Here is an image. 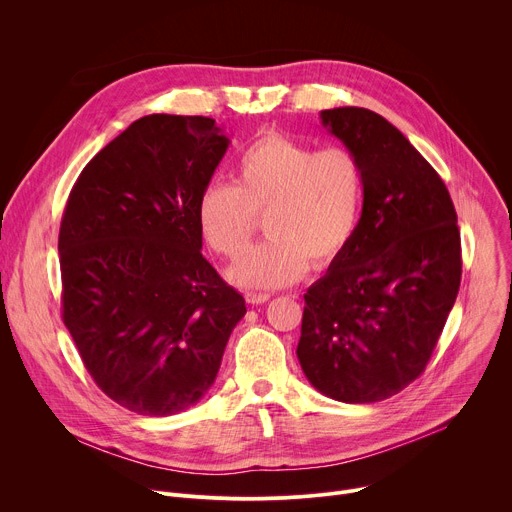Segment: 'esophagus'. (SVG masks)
Instances as JSON below:
<instances>
[{
    "instance_id": "obj_1",
    "label": "esophagus",
    "mask_w": 512,
    "mask_h": 512,
    "mask_svg": "<svg viewBox=\"0 0 512 512\" xmlns=\"http://www.w3.org/2000/svg\"><path fill=\"white\" fill-rule=\"evenodd\" d=\"M269 294H255V291H247L245 294V300L251 304V306H259V304H265L269 302Z\"/></svg>"
}]
</instances>
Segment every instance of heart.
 <instances>
[{"label":"heart","instance_id":"heart-1","mask_svg":"<svg viewBox=\"0 0 512 512\" xmlns=\"http://www.w3.org/2000/svg\"><path fill=\"white\" fill-rule=\"evenodd\" d=\"M362 168L346 148L316 150L279 133L251 143L235 184L210 182L196 206L204 241L235 259L251 243L257 216L267 241L243 255L229 277L243 287H283L310 267L332 263L352 241L362 210Z\"/></svg>","mask_w":512,"mask_h":512}]
</instances>
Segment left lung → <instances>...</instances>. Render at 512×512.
<instances>
[{"instance_id":"obj_1","label":"left lung","mask_w":512,"mask_h":512,"mask_svg":"<svg viewBox=\"0 0 512 512\" xmlns=\"http://www.w3.org/2000/svg\"><path fill=\"white\" fill-rule=\"evenodd\" d=\"M362 168L356 233L306 291L298 358L306 379L342 403H375L413 383L454 308L462 249L442 178L385 117L320 113Z\"/></svg>"}]
</instances>
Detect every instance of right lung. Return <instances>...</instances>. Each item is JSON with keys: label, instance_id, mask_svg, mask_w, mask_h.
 <instances>
[{"label": "right lung", "instance_id": "add662e5", "mask_svg": "<svg viewBox=\"0 0 512 512\" xmlns=\"http://www.w3.org/2000/svg\"><path fill=\"white\" fill-rule=\"evenodd\" d=\"M231 139L210 117L145 115L85 166L58 235L62 320L97 387L168 417L212 387L245 300L202 257L196 206Z\"/></svg>", "mask_w": 512, "mask_h": 512}]
</instances>
